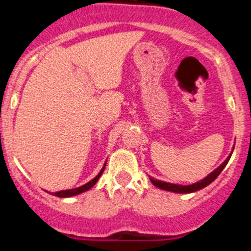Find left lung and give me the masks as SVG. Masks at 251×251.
I'll return each mask as SVG.
<instances>
[{
	"instance_id": "obj_1",
	"label": "left lung",
	"mask_w": 251,
	"mask_h": 251,
	"mask_svg": "<svg viewBox=\"0 0 251 251\" xmlns=\"http://www.w3.org/2000/svg\"><path fill=\"white\" fill-rule=\"evenodd\" d=\"M230 157H231V156L227 157V158H226V161L224 162L223 165H221L220 167H217L216 170H215L214 172H211V174L208 175L207 177H205V178L201 179V181H199V182L192 183V185H187V186L174 185V183L163 182V181H158V179H154V178H152V177H150L151 182H152L154 186H157V187L162 188V190H166V191L177 192V194H190V192L199 191V190H201V188L208 186L210 183L212 182V181H215V179L217 178V176L221 174V171H223L224 168H225V166L227 165V162H229Z\"/></svg>"
}]
</instances>
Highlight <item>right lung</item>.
<instances>
[{
    "mask_svg": "<svg viewBox=\"0 0 251 251\" xmlns=\"http://www.w3.org/2000/svg\"><path fill=\"white\" fill-rule=\"evenodd\" d=\"M104 168H105V166H104L103 168H101V171L99 172V175L95 178H93L92 181H89L88 183H85L84 186H80V187H77V188H74V190H64V191H59V192H54L55 196L57 197H70V196H75V195H79L81 194V192H85L88 191V190H90V188L93 187V186L97 183V181L99 179V177L101 176V174H103V171Z\"/></svg>",
    "mask_w": 251,
    "mask_h": 251,
    "instance_id": "add662e5",
    "label": "right lung"
}]
</instances>
